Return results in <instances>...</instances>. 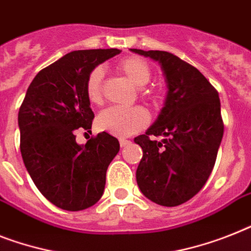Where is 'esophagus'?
Wrapping results in <instances>:
<instances>
[{
    "label": "esophagus",
    "instance_id": "obj_1",
    "mask_svg": "<svg viewBox=\"0 0 251 251\" xmlns=\"http://www.w3.org/2000/svg\"><path fill=\"white\" fill-rule=\"evenodd\" d=\"M119 144H121L122 148H124V146H127V145L130 144V141L126 140V138H121V140H119Z\"/></svg>",
    "mask_w": 251,
    "mask_h": 251
}]
</instances>
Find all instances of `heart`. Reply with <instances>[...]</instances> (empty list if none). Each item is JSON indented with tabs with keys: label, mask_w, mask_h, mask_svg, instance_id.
Wrapping results in <instances>:
<instances>
[{
	"label": "heart",
	"mask_w": 251,
	"mask_h": 251,
	"mask_svg": "<svg viewBox=\"0 0 251 251\" xmlns=\"http://www.w3.org/2000/svg\"><path fill=\"white\" fill-rule=\"evenodd\" d=\"M118 70L127 76L128 79L137 87H144L149 83L151 76V70L149 64L144 59L137 56H129L121 60L117 65ZM102 79L103 69L96 66L90 72L86 79L87 99L93 105H100L102 102ZM141 97L152 102L158 100L159 93L154 88L141 90ZM149 122L148 113L140 106L133 107H107L97 118V126L101 130L114 136H130L136 133Z\"/></svg>",
	"instance_id": "heart-1"
}]
</instances>
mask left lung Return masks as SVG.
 Segmentation results:
<instances>
[{"label":"left lung","mask_w":251,"mask_h":251,"mask_svg":"<svg viewBox=\"0 0 251 251\" xmlns=\"http://www.w3.org/2000/svg\"><path fill=\"white\" fill-rule=\"evenodd\" d=\"M130 51L158 61L168 88L158 119L134 138L144 151L137 185L151 201L177 206L201 190L215 164L225 129L218 92L195 66L173 53Z\"/></svg>","instance_id":"left-lung-1"}]
</instances>
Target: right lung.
<instances>
[{"mask_svg":"<svg viewBox=\"0 0 251 251\" xmlns=\"http://www.w3.org/2000/svg\"><path fill=\"white\" fill-rule=\"evenodd\" d=\"M118 49L79 50L42 69L26 90L19 109L20 151L41 194L57 208L76 212L96 204L119 141L106 132L78 145L75 132H90L95 118L86 79L99 64L121 53Z\"/></svg>","mask_w":251,"mask_h":251,"instance_id":"add662e5","label":"right lung"}]
</instances>
